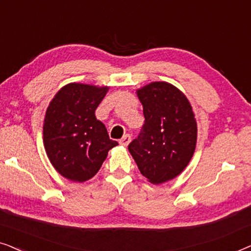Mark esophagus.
Returning <instances> with one entry per match:
<instances>
[{"instance_id":"34e87169","label":"esophagus","mask_w":251,"mask_h":251,"mask_svg":"<svg viewBox=\"0 0 251 251\" xmlns=\"http://www.w3.org/2000/svg\"><path fill=\"white\" fill-rule=\"evenodd\" d=\"M130 142H131V136L130 135H125L121 139H120V144H121L122 146H128Z\"/></svg>"}]
</instances>
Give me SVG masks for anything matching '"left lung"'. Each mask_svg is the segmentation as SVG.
<instances>
[{"mask_svg": "<svg viewBox=\"0 0 251 251\" xmlns=\"http://www.w3.org/2000/svg\"><path fill=\"white\" fill-rule=\"evenodd\" d=\"M136 94L145 125L129 144V152L150 183H166L183 173L194 154L198 125L193 108L179 89L164 81L151 82Z\"/></svg>", "mask_w": 251, "mask_h": 251, "instance_id": "left-lung-1", "label": "left lung"}]
</instances>
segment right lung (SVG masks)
I'll use <instances>...</instances> for the list:
<instances>
[{
  "label": "right lung",
  "instance_id": "obj_1",
  "mask_svg": "<svg viewBox=\"0 0 251 251\" xmlns=\"http://www.w3.org/2000/svg\"><path fill=\"white\" fill-rule=\"evenodd\" d=\"M108 87L68 83L54 95L43 122V144L51 164L61 176L77 183L91 179L118 145L109 139L95 111Z\"/></svg>",
  "mask_w": 251,
  "mask_h": 251
}]
</instances>
